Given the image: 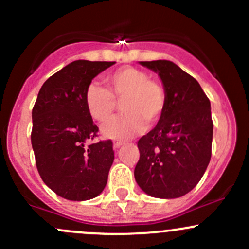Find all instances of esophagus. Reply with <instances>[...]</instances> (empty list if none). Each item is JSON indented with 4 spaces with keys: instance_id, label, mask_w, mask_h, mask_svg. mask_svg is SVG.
I'll list each match as a JSON object with an SVG mask.
<instances>
[{
    "instance_id": "34e87169",
    "label": "esophagus",
    "mask_w": 249,
    "mask_h": 249,
    "mask_svg": "<svg viewBox=\"0 0 249 249\" xmlns=\"http://www.w3.org/2000/svg\"><path fill=\"white\" fill-rule=\"evenodd\" d=\"M123 144H124V142H123V141H117V142H114V144H113V147H114L115 149H118V148L122 147Z\"/></svg>"
}]
</instances>
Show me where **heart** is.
Listing matches in <instances>:
<instances>
[{"label":"heart","mask_w":249,"mask_h":249,"mask_svg":"<svg viewBox=\"0 0 249 249\" xmlns=\"http://www.w3.org/2000/svg\"><path fill=\"white\" fill-rule=\"evenodd\" d=\"M107 89L91 83L84 94L85 107L94 120L108 122L122 102L124 114L104 125L102 135L112 140H129L161 119L167 95L164 85L149 79L144 70L126 66L105 77Z\"/></svg>","instance_id":"heart-1"}]
</instances>
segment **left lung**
Returning <instances> with one entry per match:
<instances>
[{
    "label": "left lung",
    "mask_w": 249,
    "mask_h": 249,
    "mask_svg": "<svg viewBox=\"0 0 249 249\" xmlns=\"http://www.w3.org/2000/svg\"><path fill=\"white\" fill-rule=\"evenodd\" d=\"M158 72L167 95L157 126L137 142L135 179L148 195L175 199L189 193L207 169L212 154L211 104L197 80L167 60L141 61Z\"/></svg>",
    "instance_id": "1"
}]
</instances>
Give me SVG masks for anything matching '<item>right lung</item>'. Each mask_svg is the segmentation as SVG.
<instances>
[{"label":"right lung","mask_w":249,"mask_h":249,"mask_svg":"<svg viewBox=\"0 0 249 249\" xmlns=\"http://www.w3.org/2000/svg\"><path fill=\"white\" fill-rule=\"evenodd\" d=\"M114 61L77 60L49 77L32 108L31 143L42 180L59 196L84 201L101 194L114 160L110 140L87 145L99 127L85 107L88 85Z\"/></svg>","instance_id":"obj_1"}]
</instances>
